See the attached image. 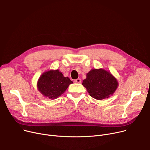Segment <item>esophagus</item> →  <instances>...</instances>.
<instances>
[{
	"instance_id": "esophagus-1",
	"label": "esophagus",
	"mask_w": 150,
	"mask_h": 150,
	"mask_svg": "<svg viewBox=\"0 0 150 150\" xmlns=\"http://www.w3.org/2000/svg\"><path fill=\"white\" fill-rule=\"evenodd\" d=\"M75 82L76 83H79H79H81V79L80 78H78V79H75Z\"/></svg>"
}]
</instances>
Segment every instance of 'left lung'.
<instances>
[{
    "label": "left lung",
    "mask_w": 150,
    "mask_h": 150,
    "mask_svg": "<svg viewBox=\"0 0 150 150\" xmlns=\"http://www.w3.org/2000/svg\"><path fill=\"white\" fill-rule=\"evenodd\" d=\"M82 84L92 98L102 100L115 92L119 83L110 71L103 69H92L87 74Z\"/></svg>",
    "instance_id": "8db88e82"
}]
</instances>
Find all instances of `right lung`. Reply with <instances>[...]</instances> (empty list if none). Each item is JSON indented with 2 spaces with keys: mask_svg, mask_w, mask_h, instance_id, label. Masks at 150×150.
Here are the masks:
<instances>
[{
  "mask_svg": "<svg viewBox=\"0 0 150 150\" xmlns=\"http://www.w3.org/2000/svg\"><path fill=\"white\" fill-rule=\"evenodd\" d=\"M73 82L62 72L57 70H49L40 76L37 81L38 91L45 97L54 99L61 96Z\"/></svg>",
  "mask_w": 150,
  "mask_h": 150,
  "instance_id": "right-lung-1",
  "label": "right lung"
}]
</instances>
